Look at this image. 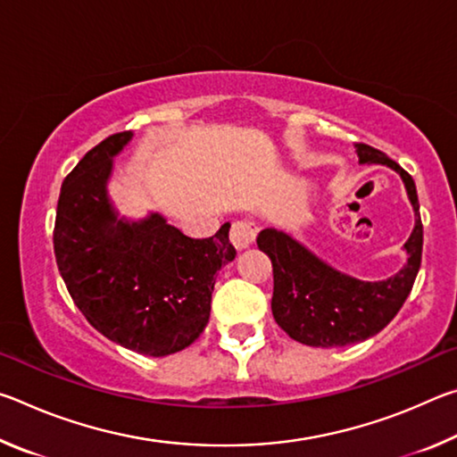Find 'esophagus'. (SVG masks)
<instances>
[{"instance_id":"obj_1","label":"esophagus","mask_w":457,"mask_h":457,"mask_svg":"<svg viewBox=\"0 0 457 457\" xmlns=\"http://www.w3.org/2000/svg\"><path fill=\"white\" fill-rule=\"evenodd\" d=\"M256 236H258V228L256 223L252 221H236L229 231L231 244H234L237 250L250 247L253 242H256Z\"/></svg>"}]
</instances>
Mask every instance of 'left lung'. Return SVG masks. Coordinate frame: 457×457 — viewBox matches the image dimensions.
Masks as SVG:
<instances>
[{
    "mask_svg": "<svg viewBox=\"0 0 457 457\" xmlns=\"http://www.w3.org/2000/svg\"><path fill=\"white\" fill-rule=\"evenodd\" d=\"M354 146L359 163L391 167L405 183L415 212V228L403 245L407 264L386 280L365 282L328 266L286 231L262 229L256 242L272 260L274 320L290 338L308 346L328 349L375 337L395 319L421 266L423 226L415 181L385 153L362 143Z\"/></svg>",
    "mask_w": 457,
    "mask_h": 457,
    "instance_id": "obj_1",
    "label": "left lung"
}]
</instances>
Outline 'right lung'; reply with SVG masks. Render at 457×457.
Instances as JSON below:
<instances>
[{"mask_svg": "<svg viewBox=\"0 0 457 457\" xmlns=\"http://www.w3.org/2000/svg\"><path fill=\"white\" fill-rule=\"evenodd\" d=\"M133 138L90 149L60 189L54 253L74 304L100 335L149 357L183 351L210 320L218 270L236 258L229 223L195 239L159 213L119 218L106 183L112 157Z\"/></svg>", "mask_w": 457, "mask_h": 457, "instance_id": "add662e5", "label": "right lung"}]
</instances>
